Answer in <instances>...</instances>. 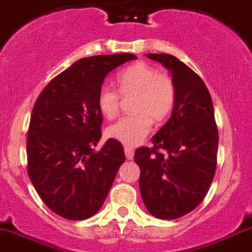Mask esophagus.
<instances>
[{
    "mask_svg": "<svg viewBox=\"0 0 252 252\" xmlns=\"http://www.w3.org/2000/svg\"><path fill=\"white\" fill-rule=\"evenodd\" d=\"M124 153H126V157L128 160H131L132 158H134V149L130 147L124 148Z\"/></svg>",
    "mask_w": 252,
    "mask_h": 252,
    "instance_id": "esophagus-1",
    "label": "esophagus"
}]
</instances>
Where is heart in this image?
Wrapping results in <instances>:
<instances>
[{
  "label": "heart",
  "mask_w": 252,
  "mask_h": 252,
  "mask_svg": "<svg viewBox=\"0 0 252 252\" xmlns=\"http://www.w3.org/2000/svg\"><path fill=\"white\" fill-rule=\"evenodd\" d=\"M117 84L122 95H135L132 101L135 115L126 116L111 124L106 129V135L110 139L134 147L148 136L152 120L162 121L171 112L176 101V87L170 75L159 73L143 62L123 69L117 75ZM120 93L109 86L99 90L96 104L104 117L111 120L118 115Z\"/></svg>",
  "instance_id": "1"
}]
</instances>
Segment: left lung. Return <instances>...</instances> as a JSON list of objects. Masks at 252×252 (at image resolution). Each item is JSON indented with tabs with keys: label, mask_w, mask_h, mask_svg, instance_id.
Returning <instances> with one entry per match:
<instances>
[{
	"label": "left lung",
	"mask_w": 252,
	"mask_h": 252,
	"mask_svg": "<svg viewBox=\"0 0 252 252\" xmlns=\"http://www.w3.org/2000/svg\"><path fill=\"white\" fill-rule=\"evenodd\" d=\"M146 56L168 69L176 101L170 120L152 137L153 147L137 148L134 160L147 211L158 219L173 220L193 211L208 192L217 170L219 134L203 80L172 55Z\"/></svg>",
	"instance_id": "left-lung-1"
}]
</instances>
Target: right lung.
<instances>
[{
  "instance_id": "add662e5",
  "label": "right lung",
  "mask_w": 252,
  "mask_h": 252,
  "mask_svg": "<svg viewBox=\"0 0 252 252\" xmlns=\"http://www.w3.org/2000/svg\"><path fill=\"white\" fill-rule=\"evenodd\" d=\"M136 59L116 54L79 60L35 100L27 135V173L43 202L64 219L93 217L126 160L117 140L93 149L103 124L96 98L110 71Z\"/></svg>"
}]
</instances>
